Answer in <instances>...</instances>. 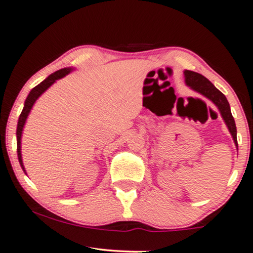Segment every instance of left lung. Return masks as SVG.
<instances>
[{
    "label": "left lung",
    "mask_w": 253,
    "mask_h": 253,
    "mask_svg": "<svg viewBox=\"0 0 253 253\" xmlns=\"http://www.w3.org/2000/svg\"><path fill=\"white\" fill-rule=\"evenodd\" d=\"M184 83L188 87H190L191 89L197 91L198 94L204 96V97L209 98L213 104H214L220 111L223 122H225L227 128L232 134V137L234 140V143L236 145V149L238 150V144H237V130L236 125H235V120L232 116V111H230L229 103L227 101L226 96L222 94L219 89H216L211 81L206 79L204 76L199 74L194 71L184 70Z\"/></svg>",
    "instance_id": "obj_1"
}]
</instances>
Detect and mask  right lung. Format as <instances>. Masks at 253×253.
Instances as JSON below:
<instances>
[{
  "instance_id": "right-lung-1",
  "label": "right lung",
  "mask_w": 253,
  "mask_h": 253,
  "mask_svg": "<svg viewBox=\"0 0 253 253\" xmlns=\"http://www.w3.org/2000/svg\"><path fill=\"white\" fill-rule=\"evenodd\" d=\"M73 69L72 67H65V69H62V70H58L56 71L55 73H52L49 76L47 79H44L42 81L41 84H39L38 86H35L33 89L30 91V94H28L27 98L25 99V103H24V109L23 111H21L20 116H19V119H18V125H17V131H16V135H17V154H18V161L19 164L21 166V169L26 174V169H25L24 167V163H23V157H21V135H23V130H24V126H25V123H26L27 120V117L30 115L32 108H33L34 103L37 102V99L40 97V96L43 94V92L48 89L49 87L51 86V84H54L56 83V80L58 79H62L65 76H67L70 72H72ZM27 175V174H26Z\"/></svg>"
}]
</instances>
